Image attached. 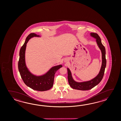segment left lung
<instances>
[{
    "label": "left lung",
    "mask_w": 121,
    "mask_h": 121,
    "mask_svg": "<svg viewBox=\"0 0 121 121\" xmlns=\"http://www.w3.org/2000/svg\"><path fill=\"white\" fill-rule=\"evenodd\" d=\"M90 35L96 39V42L99 48L102 52V63L100 71L95 78L89 81L82 82H77L73 79L70 70L67 68L68 80L69 86L75 90H87L92 89L95 86L98 85L102 80L106 64V60L105 58V47L103 45L101 42L100 38L97 34L91 33Z\"/></svg>",
    "instance_id": "obj_1"
}]
</instances>
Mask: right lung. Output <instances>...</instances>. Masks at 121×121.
<instances>
[{
  "instance_id": "1",
  "label": "right lung",
  "mask_w": 121,
  "mask_h": 121,
  "mask_svg": "<svg viewBox=\"0 0 121 121\" xmlns=\"http://www.w3.org/2000/svg\"><path fill=\"white\" fill-rule=\"evenodd\" d=\"M34 37H40V36L34 33L30 34L27 37L26 41L21 48L18 62V70L23 82L28 86L34 90L47 91L52 87L54 74L58 69L62 67V65H59L52 67L46 73L41 76H36L31 73L26 65L25 53L28 42Z\"/></svg>"
}]
</instances>
